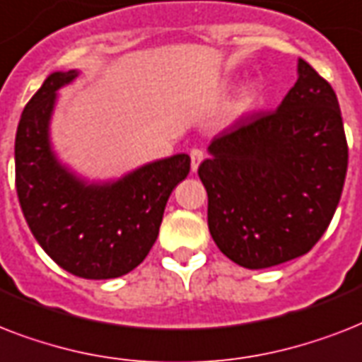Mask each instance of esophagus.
I'll list each match as a JSON object with an SVG mask.
<instances>
[{
	"label": "esophagus",
	"instance_id": "esophagus-1",
	"mask_svg": "<svg viewBox=\"0 0 362 362\" xmlns=\"http://www.w3.org/2000/svg\"><path fill=\"white\" fill-rule=\"evenodd\" d=\"M189 158H192V170L195 173L199 165H201V161L204 159V152L201 148H193L192 152H189Z\"/></svg>",
	"mask_w": 362,
	"mask_h": 362
}]
</instances>
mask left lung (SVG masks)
<instances>
[{
    "instance_id": "left-lung-1",
    "label": "left lung",
    "mask_w": 362,
    "mask_h": 362,
    "mask_svg": "<svg viewBox=\"0 0 362 362\" xmlns=\"http://www.w3.org/2000/svg\"><path fill=\"white\" fill-rule=\"evenodd\" d=\"M199 165L209 229L221 253L269 269L308 253L342 195L348 142L332 86L304 59L272 112L242 116L214 136Z\"/></svg>"
}]
</instances>
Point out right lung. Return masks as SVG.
Returning <instances> with one entry per match:
<instances>
[{
	"label": "right lung",
	"mask_w": 362,
	"mask_h": 362,
	"mask_svg": "<svg viewBox=\"0 0 362 362\" xmlns=\"http://www.w3.org/2000/svg\"><path fill=\"white\" fill-rule=\"evenodd\" d=\"M75 69L52 73L28 101L14 141L16 193L41 247L71 274L118 278L139 267L158 238L165 204L189 173V156L159 159L116 182L86 184L58 163L48 141L56 92Z\"/></svg>",
	"instance_id": "add662e5"
}]
</instances>
